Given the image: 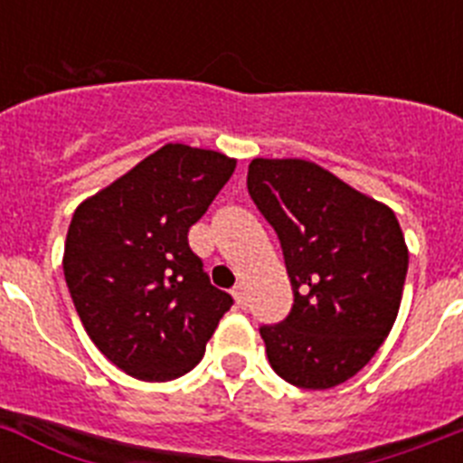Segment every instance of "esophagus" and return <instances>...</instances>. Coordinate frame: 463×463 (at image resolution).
<instances>
[{"label": "esophagus", "mask_w": 463, "mask_h": 463, "mask_svg": "<svg viewBox=\"0 0 463 463\" xmlns=\"http://www.w3.org/2000/svg\"><path fill=\"white\" fill-rule=\"evenodd\" d=\"M232 298H235L237 307H247V291H244L242 284L232 287Z\"/></svg>", "instance_id": "34e87169"}]
</instances>
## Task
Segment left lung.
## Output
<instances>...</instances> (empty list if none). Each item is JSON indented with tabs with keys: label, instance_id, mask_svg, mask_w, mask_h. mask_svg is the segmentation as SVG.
<instances>
[{
	"label": "left lung",
	"instance_id": "8db88e82",
	"mask_svg": "<svg viewBox=\"0 0 463 463\" xmlns=\"http://www.w3.org/2000/svg\"><path fill=\"white\" fill-rule=\"evenodd\" d=\"M247 188L293 288L291 312L259 328L272 371L300 389L343 384L399 315L408 247L396 214L307 160H251Z\"/></svg>",
	"mask_w": 463,
	"mask_h": 463
}]
</instances>
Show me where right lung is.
Wrapping results in <instances>:
<instances>
[{"label": "right lung", "mask_w": 463, "mask_h": 463, "mask_svg": "<svg viewBox=\"0 0 463 463\" xmlns=\"http://www.w3.org/2000/svg\"><path fill=\"white\" fill-rule=\"evenodd\" d=\"M235 160L165 144L71 216L64 281L95 347L144 382L182 377L231 309L188 247V228L226 186Z\"/></svg>", "instance_id": "right-lung-1"}]
</instances>
